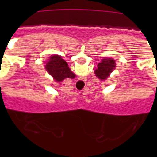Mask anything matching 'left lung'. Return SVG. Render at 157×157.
I'll return each mask as SVG.
<instances>
[{
	"label": "left lung",
	"mask_w": 157,
	"mask_h": 157,
	"mask_svg": "<svg viewBox=\"0 0 157 157\" xmlns=\"http://www.w3.org/2000/svg\"><path fill=\"white\" fill-rule=\"evenodd\" d=\"M116 67V62L111 58H105L101 59V63L98 64V68L94 71L96 76L100 79L105 80Z\"/></svg>",
	"instance_id": "1"
}]
</instances>
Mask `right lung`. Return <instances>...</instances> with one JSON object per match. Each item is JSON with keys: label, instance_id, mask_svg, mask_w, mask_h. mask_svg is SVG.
<instances>
[{"label": "right lung", "instance_id": "1", "mask_svg": "<svg viewBox=\"0 0 157 157\" xmlns=\"http://www.w3.org/2000/svg\"><path fill=\"white\" fill-rule=\"evenodd\" d=\"M45 69L56 82L63 81L66 78H73L75 77V75L69 68L68 64L59 55H53L49 57Z\"/></svg>", "mask_w": 157, "mask_h": 157}]
</instances>
